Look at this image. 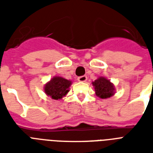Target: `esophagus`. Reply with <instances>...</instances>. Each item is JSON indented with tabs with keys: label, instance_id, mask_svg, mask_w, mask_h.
Instances as JSON below:
<instances>
[{
	"label": "esophagus",
	"instance_id": "1",
	"mask_svg": "<svg viewBox=\"0 0 153 153\" xmlns=\"http://www.w3.org/2000/svg\"><path fill=\"white\" fill-rule=\"evenodd\" d=\"M87 80V76L86 75H83V76H80L78 78V81L79 82H86Z\"/></svg>",
	"mask_w": 153,
	"mask_h": 153
}]
</instances>
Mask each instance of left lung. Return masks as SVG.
<instances>
[{"label": "left lung", "instance_id": "8db88e82", "mask_svg": "<svg viewBox=\"0 0 153 153\" xmlns=\"http://www.w3.org/2000/svg\"><path fill=\"white\" fill-rule=\"evenodd\" d=\"M92 85L94 87L95 94L100 98H110L115 93L114 84L105 77H99L92 82Z\"/></svg>", "mask_w": 153, "mask_h": 153}]
</instances>
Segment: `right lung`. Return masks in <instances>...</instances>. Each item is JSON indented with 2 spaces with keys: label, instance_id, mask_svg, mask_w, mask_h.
<instances>
[{
  "label": "right lung",
  "instance_id": "obj_1",
  "mask_svg": "<svg viewBox=\"0 0 153 153\" xmlns=\"http://www.w3.org/2000/svg\"><path fill=\"white\" fill-rule=\"evenodd\" d=\"M71 83V81L62 77H53L44 86V92L52 99L59 100L69 92V87Z\"/></svg>",
  "mask_w": 153,
  "mask_h": 153
}]
</instances>
